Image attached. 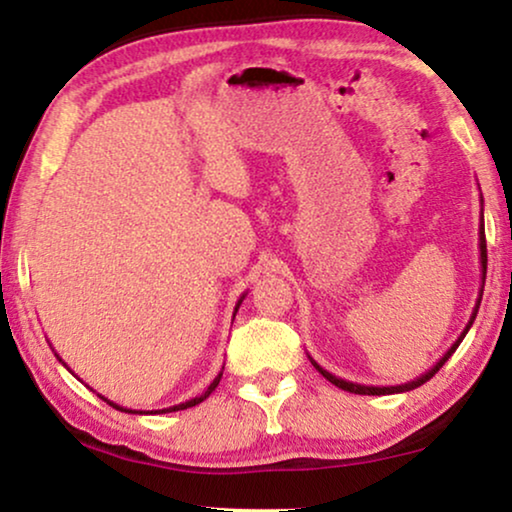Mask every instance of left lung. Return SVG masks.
<instances>
[{
  "label": "left lung",
  "instance_id": "8db88e82",
  "mask_svg": "<svg viewBox=\"0 0 512 512\" xmlns=\"http://www.w3.org/2000/svg\"><path fill=\"white\" fill-rule=\"evenodd\" d=\"M480 265H482V284H480V291H478V300H475V307H473V314H471V319H468V324H466V328L464 331H461V335L457 340H454V345L447 349V352L443 354V359H440L436 366H433L431 370H426L424 375H419L417 380H412V382H405V384H396V387H366V384H356V382H347V380H340V377H335V375H331L328 373V370H324L319 366L317 361L312 359L310 356V361H312V366L319 370L321 375L326 377L328 382L331 384H335V387H340V389H345V391H349V394H363V396H387V394H403V391H412V389H417V387H422L424 382H429L433 375L438 373L440 368L445 366V361L450 359V356L457 352V347L461 345V340L466 338V333H468V328L473 326V321H475V317H478V307H480V300H482V291H485V277H487V240H485V221H480Z\"/></svg>",
  "mask_w": 512,
  "mask_h": 512
}]
</instances>
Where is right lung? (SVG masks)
Returning a JSON list of instances; mask_svg holds the SVG:
<instances>
[{
	"label": "right lung",
	"mask_w": 512,
	"mask_h": 512,
	"mask_svg": "<svg viewBox=\"0 0 512 512\" xmlns=\"http://www.w3.org/2000/svg\"><path fill=\"white\" fill-rule=\"evenodd\" d=\"M242 300H244V296H242L240 300H237V305H235V312H237V307H240ZM233 319H235V314H233ZM55 356H58V354H55ZM58 359H60V356H58ZM60 361H62V359H60ZM62 366H67V363L62 361ZM221 375H223V370H221L219 375L214 377V382L209 384V387H207L205 391H202L200 396H195V398H191V401H186V403L172 405V408H163V410H151V412H142V410H130V408H123V405H118V403H114V401H109V398H104L102 394H97V396H100L102 401H107V403L111 405V408H116V410H121V412H135V415H163V412H177V410H186V408H193V405H198V403L205 401V398H207L209 394H212V391H214L216 387H219V382H221Z\"/></svg>",
	"instance_id": "right-lung-1"
}]
</instances>
